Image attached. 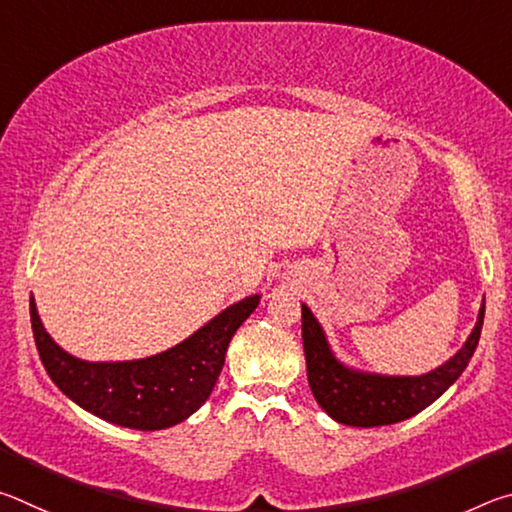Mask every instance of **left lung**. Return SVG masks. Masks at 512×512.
<instances>
[{"instance_id": "8db88e82", "label": "left lung", "mask_w": 512, "mask_h": 512, "mask_svg": "<svg viewBox=\"0 0 512 512\" xmlns=\"http://www.w3.org/2000/svg\"><path fill=\"white\" fill-rule=\"evenodd\" d=\"M483 316L485 300L481 302L474 329L454 357L424 375L402 377L345 366L329 348L316 316L307 305H302V345H305L311 393L329 418L350 427H384V424L409 420L436 402L463 375L479 345Z\"/></svg>"}]
</instances>
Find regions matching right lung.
I'll list each match as a JSON object with an SVG mask.
<instances>
[{
  "mask_svg": "<svg viewBox=\"0 0 512 512\" xmlns=\"http://www.w3.org/2000/svg\"><path fill=\"white\" fill-rule=\"evenodd\" d=\"M259 293L235 302L160 354L135 361H83L47 334L31 296V327L42 366L69 400L119 427L158 431L187 420L212 395L230 339L259 305Z\"/></svg>",
  "mask_w": 512,
  "mask_h": 512,
  "instance_id": "add662e5",
  "label": "right lung"
}]
</instances>
